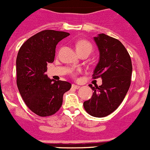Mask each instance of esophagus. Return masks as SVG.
<instances>
[{
    "instance_id": "34e87169",
    "label": "esophagus",
    "mask_w": 150,
    "mask_h": 150,
    "mask_svg": "<svg viewBox=\"0 0 150 150\" xmlns=\"http://www.w3.org/2000/svg\"><path fill=\"white\" fill-rule=\"evenodd\" d=\"M72 87L73 88H75V89H78V88H79L81 86H78V85H75V84H72Z\"/></svg>"
}]
</instances>
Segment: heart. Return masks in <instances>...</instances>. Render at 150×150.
<instances>
[{
	"label": "heart",
	"instance_id": "obj_1",
	"mask_svg": "<svg viewBox=\"0 0 150 150\" xmlns=\"http://www.w3.org/2000/svg\"><path fill=\"white\" fill-rule=\"evenodd\" d=\"M75 47H76L77 51H81L83 50H91V45L88 42L86 41V40H80L75 45Z\"/></svg>",
	"mask_w": 150,
	"mask_h": 150
}]
</instances>
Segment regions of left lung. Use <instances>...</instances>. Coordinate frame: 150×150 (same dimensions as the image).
<instances>
[{"mask_svg":"<svg viewBox=\"0 0 150 150\" xmlns=\"http://www.w3.org/2000/svg\"><path fill=\"white\" fill-rule=\"evenodd\" d=\"M94 40L100 52V59L93 78H101L103 83L89 87L92 97L83 103L86 111L94 117H104L120 106L128 91L131 82L132 62L128 52L120 41L105 33Z\"/></svg>","mask_w":150,"mask_h":150,"instance_id":"8db88e82","label":"left lung"}]
</instances>
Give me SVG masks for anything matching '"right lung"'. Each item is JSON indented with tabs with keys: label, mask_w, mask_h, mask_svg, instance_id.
Instances as JSON below:
<instances>
[{
	"label": "right lung",
	"mask_w": 150,
	"mask_h": 150,
	"mask_svg": "<svg viewBox=\"0 0 150 150\" xmlns=\"http://www.w3.org/2000/svg\"><path fill=\"white\" fill-rule=\"evenodd\" d=\"M69 33L45 30L23 43L16 60L17 85L22 98L31 111L40 117L56 114L63 102V95L71 83L51 80L45 75L47 65L54 61L58 43Z\"/></svg>",
	"instance_id": "add662e5"
}]
</instances>
